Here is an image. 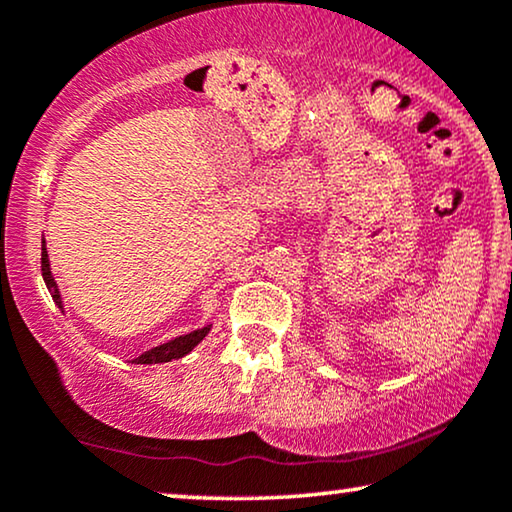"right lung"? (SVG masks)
Listing matches in <instances>:
<instances>
[{
  "mask_svg": "<svg viewBox=\"0 0 512 512\" xmlns=\"http://www.w3.org/2000/svg\"><path fill=\"white\" fill-rule=\"evenodd\" d=\"M41 275H44L46 289L51 291L53 303L62 310V298H60L58 284H55V279H53L51 261H48L46 240L41 242ZM207 333H209V326L198 328V331H191V333H186V335H179V338L167 340V342H163V345L153 347V349H149V352H144L142 356H137L135 363H167V361H172V359H181V356H186L188 352H191V349H195V345H200V342L205 340Z\"/></svg>",
  "mask_w": 512,
  "mask_h": 512,
  "instance_id": "right-lung-1",
  "label": "right lung"
}]
</instances>
